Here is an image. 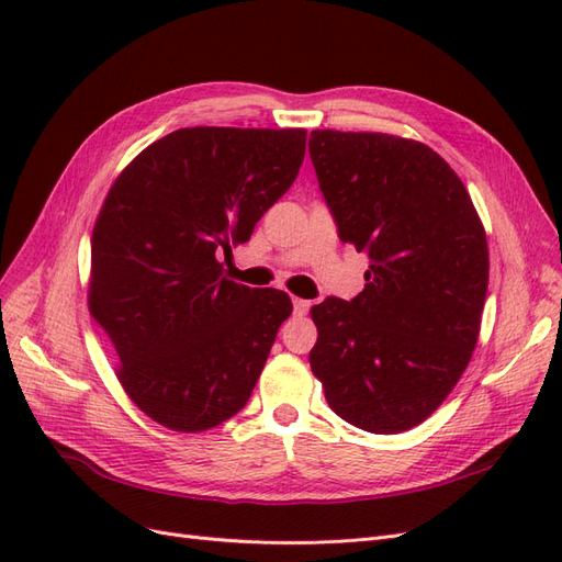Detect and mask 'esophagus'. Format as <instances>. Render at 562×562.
Instances as JSON below:
<instances>
[{
  "mask_svg": "<svg viewBox=\"0 0 562 562\" xmlns=\"http://www.w3.org/2000/svg\"><path fill=\"white\" fill-rule=\"evenodd\" d=\"M293 312L297 316H304L310 312V300H302V297H293Z\"/></svg>",
  "mask_w": 562,
  "mask_h": 562,
  "instance_id": "1",
  "label": "esophagus"
}]
</instances>
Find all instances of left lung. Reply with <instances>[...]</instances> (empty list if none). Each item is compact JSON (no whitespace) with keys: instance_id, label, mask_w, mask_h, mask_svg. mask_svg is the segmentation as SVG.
Listing matches in <instances>:
<instances>
[{"instance_id":"left-lung-1","label":"left lung","mask_w":562,"mask_h":562,"mask_svg":"<svg viewBox=\"0 0 562 562\" xmlns=\"http://www.w3.org/2000/svg\"><path fill=\"white\" fill-rule=\"evenodd\" d=\"M310 155L339 241L370 255L359 295L312 307V372L353 427L407 431L448 398L479 342L485 227L464 182L424 143L323 128Z\"/></svg>"}]
</instances>
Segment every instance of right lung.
<instances>
[{"instance_id": "1", "label": "right lung", "mask_w": 562, "mask_h": 562, "mask_svg": "<svg viewBox=\"0 0 562 562\" xmlns=\"http://www.w3.org/2000/svg\"><path fill=\"white\" fill-rule=\"evenodd\" d=\"M304 128L194 126L145 147L112 182L91 236L89 312L126 396L199 434L241 411L293 302L225 277L232 248L297 178Z\"/></svg>"}]
</instances>
